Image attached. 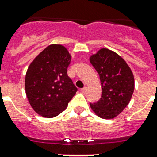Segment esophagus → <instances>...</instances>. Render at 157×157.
I'll list each match as a JSON object with an SVG mask.
<instances>
[{
    "instance_id": "1",
    "label": "esophagus",
    "mask_w": 157,
    "mask_h": 157,
    "mask_svg": "<svg viewBox=\"0 0 157 157\" xmlns=\"http://www.w3.org/2000/svg\"><path fill=\"white\" fill-rule=\"evenodd\" d=\"M81 91H82V93H86V91H87V87H84V88H82V89H81Z\"/></svg>"
}]
</instances>
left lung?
I'll return each mask as SVG.
<instances>
[{
	"instance_id": "left-lung-1",
	"label": "left lung",
	"mask_w": 157,
	"mask_h": 157,
	"mask_svg": "<svg viewBox=\"0 0 157 157\" xmlns=\"http://www.w3.org/2000/svg\"><path fill=\"white\" fill-rule=\"evenodd\" d=\"M89 60L98 73L102 86V97L90 104L91 109L99 118H115L130 102L135 90L134 74L124 59L109 48H100Z\"/></svg>"
}]
</instances>
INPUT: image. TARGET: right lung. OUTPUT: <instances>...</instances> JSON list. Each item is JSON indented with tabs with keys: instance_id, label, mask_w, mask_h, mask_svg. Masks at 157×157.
Instances as JSON below:
<instances>
[{
	"instance_id": "right-lung-1",
	"label": "right lung",
	"mask_w": 157,
	"mask_h": 157,
	"mask_svg": "<svg viewBox=\"0 0 157 157\" xmlns=\"http://www.w3.org/2000/svg\"><path fill=\"white\" fill-rule=\"evenodd\" d=\"M71 61L61 44L48 45L29 65L25 92L32 109L44 118H54L65 110L77 92L67 68Z\"/></svg>"
}]
</instances>
